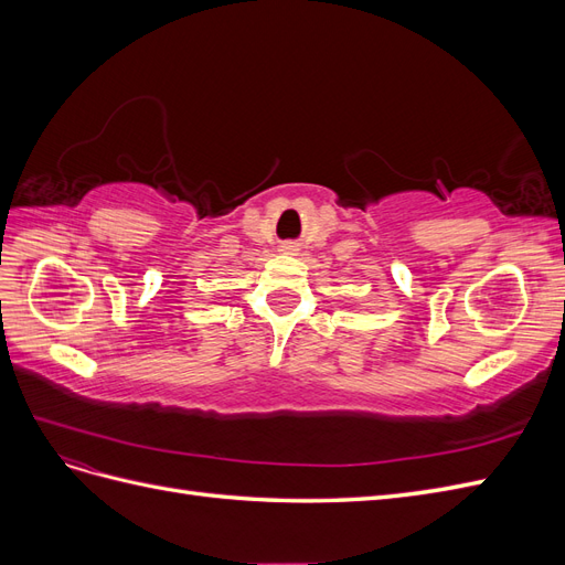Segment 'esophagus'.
Segmentation results:
<instances>
[{
    "label": "esophagus",
    "mask_w": 565,
    "mask_h": 565,
    "mask_svg": "<svg viewBox=\"0 0 565 565\" xmlns=\"http://www.w3.org/2000/svg\"><path fill=\"white\" fill-rule=\"evenodd\" d=\"M282 252H285V254H297V245L287 243V245H282Z\"/></svg>",
    "instance_id": "34e87169"
}]
</instances>
